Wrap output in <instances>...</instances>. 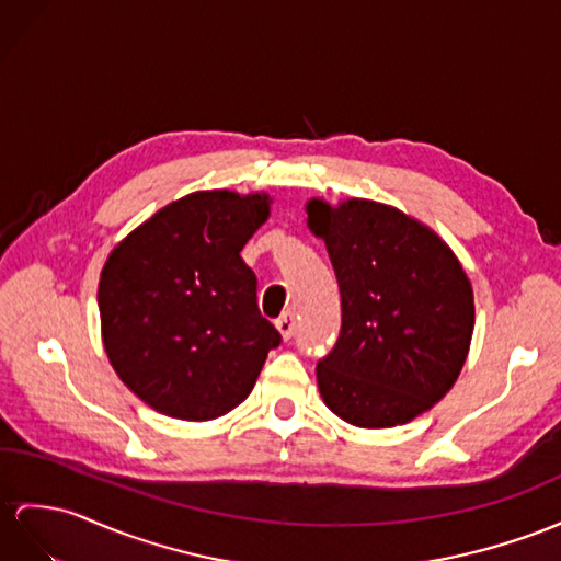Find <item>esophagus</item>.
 Wrapping results in <instances>:
<instances>
[{
  "instance_id": "34e87169",
  "label": "esophagus",
  "mask_w": 561,
  "mask_h": 561,
  "mask_svg": "<svg viewBox=\"0 0 561 561\" xmlns=\"http://www.w3.org/2000/svg\"><path fill=\"white\" fill-rule=\"evenodd\" d=\"M276 328L278 333L283 335V340H290L293 333H295V313L293 311H283L278 321H276Z\"/></svg>"
}]
</instances>
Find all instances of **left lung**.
Masks as SVG:
<instances>
[{
	"mask_svg": "<svg viewBox=\"0 0 561 561\" xmlns=\"http://www.w3.org/2000/svg\"><path fill=\"white\" fill-rule=\"evenodd\" d=\"M335 268L343 328L317 364L319 392L359 428L416 419L453 390L473 335V290L449 244L374 199L307 202Z\"/></svg>",
	"mask_w": 561,
	"mask_h": 561,
	"instance_id": "1",
	"label": "left lung"
}]
</instances>
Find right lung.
Here are the masks:
<instances>
[{
    "instance_id": "add662e5",
    "label": "right lung",
    "mask_w": 561,
    "mask_h": 561,
    "mask_svg": "<svg viewBox=\"0 0 561 561\" xmlns=\"http://www.w3.org/2000/svg\"><path fill=\"white\" fill-rule=\"evenodd\" d=\"M271 202L266 193L199 190L149 216L106 256L98 288L106 357L159 414H228L280 345L240 256Z\"/></svg>"
}]
</instances>
